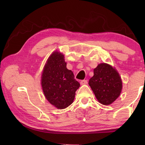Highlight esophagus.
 Wrapping results in <instances>:
<instances>
[{
    "mask_svg": "<svg viewBox=\"0 0 145 145\" xmlns=\"http://www.w3.org/2000/svg\"><path fill=\"white\" fill-rule=\"evenodd\" d=\"M88 83V82H87V80H81V82H80V84L82 85H86Z\"/></svg>",
    "mask_w": 145,
    "mask_h": 145,
    "instance_id": "1",
    "label": "esophagus"
}]
</instances>
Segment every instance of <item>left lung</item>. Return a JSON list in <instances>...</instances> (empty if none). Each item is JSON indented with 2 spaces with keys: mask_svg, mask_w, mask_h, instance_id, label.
Masks as SVG:
<instances>
[{
  "mask_svg": "<svg viewBox=\"0 0 145 145\" xmlns=\"http://www.w3.org/2000/svg\"><path fill=\"white\" fill-rule=\"evenodd\" d=\"M93 72L94 75L89 80V85L100 103L110 105L121 91L122 82L119 73L106 63L98 65Z\"/></svg>",
  "mask_w": 145,
  "mask_h": 145,
  "instance_id": "1",
  "label": "left lung"
}]
</instances>
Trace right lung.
Segmentation results:
<instances>
[{
  "label": "right lung",
  "mask_w": 145,
  "mask_h": 145,
  "mask_svg": "<svg viewBox=\"0 0 145 145\" xmlns=\"http://www.w3.org/2000/svg\"><path fill=\"white\" fill-rule=\"evenodd\" d=\"M42 87L47 100L58 109L73 103L80 87L72 70L67 69L64 55L55 52L47 60L42 75Z\"/></svg>",
  "instance_id": "1"
}]
</instances>
